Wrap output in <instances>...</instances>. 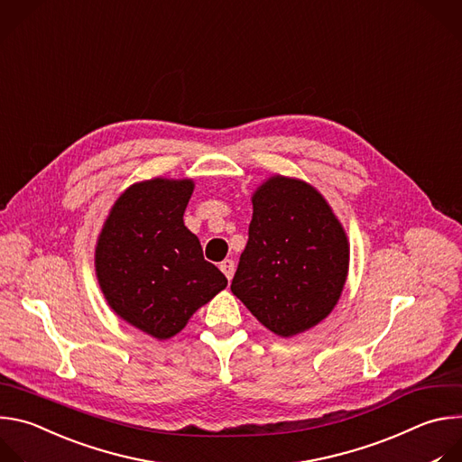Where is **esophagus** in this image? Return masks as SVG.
<instances>
[{
  "label": "esophagus",
  "instance_id": "1",
  "mask_svg": "<svg viewBox=\"0 0 462 462\" xmlns=\"http://www.w3.org/2000/svg\"><path fill=\"white\" fill-rule=\"evenodd\" d=\"M220 269H222V273L227 276V281H231L233 274H235V262L229 260V258H226V260L220 263Z\"/></svg>",
  "mask_w": 462,
  "mask_h": 462
}]
</instances>
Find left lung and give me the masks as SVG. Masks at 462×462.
Segmentation results:
<instances>
[{
    "mask_svg": "<svg viewBox=\"0 0 462 462\" xmlns=\"http://www.w3.org/2000/svg\"><path fill=\"white\" fill-rule=\"evenodd\" d=\"M347 263L346 233L322 195L306 181L273 176L253 195L231 291L267 329L293 337L331 313Z\"/></svg>",
    "mask_w": 462,
    "mask_h": 462,
    "instance_id": "1",
    "label": "left lung"
}]
</instances>
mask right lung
<instances>
[{
	"label": "right lung",
	"mask_w": 462,
	"mask_h": 462,
	"mask_svg": "<svg viewBox=\"0 0 462 462\" xmlns=\"http://www.w3.org/2000/svg\"><path fill=\"white\" fill-rule=\"evenodd\" d=\"M191 180L154 178L113 206L97 245V274L109 306L131 326L169 338L227 286L183 226Z\"/></svg>",
	"instance_id": "obj_1"
}]
</instances>
